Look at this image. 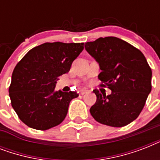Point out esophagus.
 Returning <instances> with one entry per match:
<instances>
[{
  "instance_id": "esophagus-1",
  "label": "esophagus",
  "mask_w": 160,
  "mask_h": 160,
  "mask_svg": "<svg viewBox=\"0 0 160 160\" xmlns=\"http://www.w3.org/2000/svg\"><path fill=\"white\" fill-rule=\"evenodd\" d=\"M90 92V90H81V92H80V94L81 95H85V94H86V93H89Z\"/></svg>"
}]
</instances>
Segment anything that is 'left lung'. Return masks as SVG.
Segmentation results:
<instances>
[{
  "label": "left lung",
  "instance_id": "8db88e82",
  "mask_svg": "<svg viewBox=\"0 0 160 160\" xmlns=\"http://www.w3.org/2000/svg\"><path fill=\"white\" fill-rule=\"evenodd\" d=\"M85 48L100 65L98 78L109 90H94L96 102L90 111L100 124L125 126L139 116L151 91L152 70L141 51L121 39L108 36L86 42Z\"/></svg>",
  "mask_w": 160,
  "mask_h": 160
}]
</instances>
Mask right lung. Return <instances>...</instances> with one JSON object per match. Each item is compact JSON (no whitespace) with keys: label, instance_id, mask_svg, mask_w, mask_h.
<instances>
[{"label":"right lung","instance_id":"1","mask_svg":"<svg viewBox=\"0 0 160 160\" xmlns=\"http://www.w3.org/2000/svg\"><path fill=\"white\" fill-rule=\"evenodd\" d=\"M84 43H44L28 51L14 69L9 95L24 124L46 130L65 119L74 91L55 90L58 77L70 71Z\"/></svg>","mask_w":160,"mask_h":160}]
</instances>
